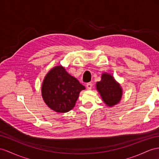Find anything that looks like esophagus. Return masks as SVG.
<instances>
[{"instance_id":"obj_1","label":"esophagus","mask_w":159,"mask_h":159,"mask_svg":"<svg viewBox=\"0 0 159 159\" xmlns=\"http://www.w3.org/2000/svg\"><path fill=\"white\" fill-rule=\"evenodd\" d=\"M86 87L88 89V90H90V89H92V83H89L86 84Z\"/></svg>"}]
</instances>
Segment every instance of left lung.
Segmentation results:
<instances>
[{
    "mask_svg": "<svg viewBox=\"0 0 159 159\" xmlns=\"http://www.w3.org/2000/svg\"><path fill=\"white\" fill-rule=\"evenodd\" d=\"M96 88L103 102L109 107H113L121 100L122 89L111 75L103 73L101 81L97 83Z\"/></svg>",
    "mask_w": 159,
    "mask_h": 159,
    "instance_id": "left-lung-1",
    "label": "left lung"
}]
</instances>
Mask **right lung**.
<instances>
[{
	"label": "right lung",
	"mask_w": 159,
	"mask_h": 159,
	"mask_svg": "<svg viewBox=\"0 0 159 159\" xmlns=\"http://www.w3.org/2000/svg\"><path fill=\"white\" fill-rule=\"evenodd\" d=\"M85 87L62 66L49 71L42 83V95L48 106L58 113H66L75 107L80 92Z\"/></svg>",
	"instance_id": "right-lung-1"
}]
</instances>
